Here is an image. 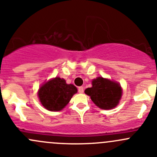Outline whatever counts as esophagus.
<instances>
[{"label": "esophagus", "mask_w": 157, "mask_h": 157, "mask_svg": "<svg viewBox=\"0 0 157 157\" xmlns=\"http://www.w3.org/2000/svg\"><path fill=\"white\" fill-rule=\"evenodd\" d=\"M78 93H83V86H80V87H78Z\"/></svg>", "instance_id": "obj_1"}]
</instances>
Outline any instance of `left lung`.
Listing matches in <instances>:
<instances>
[{
	"label": "left lung",
	"mask_w": 157,
	"mask_h": 157,
	"mask_svg": "<svg viewBox=\"0 0 157 157\" xmlns=\"http://www.w3.org/2000/svg\"><path fill=\"white\" fill-rule=\"evenodd\" d=\"M92 85V87L85 90V93L99 108L111 109L118 105L122 93L118 83L99 77L93 80Z\"/></svg>",
	"instance_id": "left-lung-1"
}]
</instances>
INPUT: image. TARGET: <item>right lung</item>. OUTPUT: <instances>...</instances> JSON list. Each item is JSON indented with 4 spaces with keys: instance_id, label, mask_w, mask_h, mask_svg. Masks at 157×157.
Returning a JSON list of instances; mask_svg holds the SVG:
<instances>
[{
    "instance_id": "obj_1",
    "label": "right lung",
    "mask_w": 157,
    "mask_h": 157,
    "mask_svg": "<svg viewBox=\"0 0 157 157\" xmlns=\"http://www.w3.org/2000/svg\"><path fill=\"white\" fill-rule=\"evenodd\" d=\"M77 89L73 84H67L64 79L55 77L42 85L39 90L42 105L49 111H60L66 106Z\"/></svg>"
}]
</instances>
